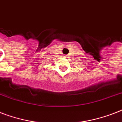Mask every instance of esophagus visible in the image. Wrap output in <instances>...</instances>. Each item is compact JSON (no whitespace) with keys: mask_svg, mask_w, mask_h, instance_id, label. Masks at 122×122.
Here are the masks:
<instances>
[{"mask_svg":"<svg viewBox=\"0 0 122 122\" xmlns=\"http://www.w3.org/2000/svg\"><path fill=\"white\" fill-rule=\"evenodd\" d=\"M67 56H65V58H67Z\"/></svg>","mask_w":122,"mask_h":122,"instance_id":"1","label":"esophagus"}]
</instances>
